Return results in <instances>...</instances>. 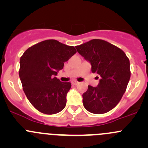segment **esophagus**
Listing matches in <instances>:
<instances>
[{
  "instance_id": "1",
  "label": "esophagus",
  "mask_w": 148,
  "mask_h": 148,
  "mask_svg": "<svg viewBox=\"0 0 148 148\" xmlns=\"http://www.w3.org/2000/svg\"><path fill=\"white\" fill-rule=\"evenodd\" d=\"M72 84H74V85H77L79 84V82L77 81H72Z\"/></svg>"
}]
</instances>
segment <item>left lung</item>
I'll list each match as a JSON object with an SVG mask.
<instances>
[{
  "label": "left lung",
  "mask_w": 148,
  "mask_h": 148,
  "mask_svg": "<svg viewBox=\"0 0 148 148\" xmlns=\"http://www.w3.org/2000/svg\"><path fill=\"white\" fill-rule=\"evenodd\" d=\"M76 49L91 64L92 72L100 77L97 86L89 85L82 95L84 107L93 114L110 111L126 91L130 78L129 59L120 48L101 39H92Z\"/></svg>",
  "instance_id": "1"
}]
</instances>
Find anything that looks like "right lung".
Returning a JSON list of instances; mask_svg holds the SVG:
<instances>
[{
	"mask_svg": "<svg viewBox=\"0 0 148 148\" xmlns=\"http://www.w3.org/2000/svg\"><path fill=\"white\" fill-rule=\"evenodd\" d=\"M77 50L53 39L28 48L20 59L19 77L28 101L41 112L53 114L64 110L70 82L56 77Z\"/></svg>",
	"mask_w": 148,
	"mask_h": 148,
	"instance_id": "obj_1",
	"label": "right lung"
}]
</instances>
